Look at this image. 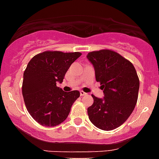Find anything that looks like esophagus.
<instances>
[{
  "instance_id": "34e87169",
  "label": "esophagus",
  "mask_w": 159,
  "mask_h": 159,
  "mask_svg": "<svg viewBox=\"0 0 159 159\" xmlns=\"http://www.w3.org/2000/svg\"><path fill=\"white\" fill-rule=\"evenodd\" d=\"M80 94H81V96H84V95H86V93H85V92L84 91H82V90H81V91H80Z\"/></svg>"
}]
</instances>
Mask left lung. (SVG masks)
Listing matches in <instances>:
<instances>
[{"instance_id": "obj_1", "label": "left lung", "mask_w": 159, "mask_h": 159, "mask_svg": "<svg viewBox=\"0 0 159 159\" xmlns=\"http://www.w3.org/2000/svg\"><path fill=\"white\" fill-rule=\"evenodd\" d=\"M96 81L100 82L104 97L92 94L94 102L87 108L90 122L98 129L110 131L127 120L137 104L140 82L133 64L111 50L89 52Z\"/></svg>"}]
</instances>
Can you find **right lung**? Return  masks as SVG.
I'll use <instances>...</instances> for the list:
<instances>
[{
    "instance_id": "obj_1",
    "label": "right lung",
    "mask_w": 159,
    "mask_h": 159,
    "mask_svg": "<svg viewBox=\"0 0 159 159\" xmlns=\"http://www.w3.org/2000/svg\"><path fill=\"white\" fill-rule=\"evenodd\" d=\"M80 52H43L34 56L23 73L22 95L28 112L45 127L65 121L80 92H65L57 87Z\"/></svg>"
}]
</instances>
